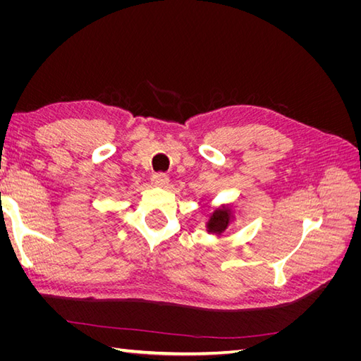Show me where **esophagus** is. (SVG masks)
Returning <instances> with one entry per match:
<instances>
[{
	"mask_svg": "<svg viewBox=\"0 0 361 361\" xmlns=\"http://www.w3.org/2000/svg\"><path fill=\"white\" fill-rule=\"evenodd\" d=\"M152 180H154L157 187H167V185L170 183V178L167 176L166 173H155L154 178H152Z\"/></svg>",
	"mask_w": 361,
	"mask_h": 361,
	"instance_id": "1",
	"label": "esophagus"
}]
</instances>
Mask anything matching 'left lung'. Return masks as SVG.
I'll return each mask as SVG.
<instances>
[{"instance_id": "1", "label": "left lung", "mask_w": 361, "mask_h": 361, "mask_svg": "<svg viewBox=\"0 0 361 361\" xmlns=\"http://www.w3.org/2000/svg\"><path fill=\"white\" fill-rule=\"evenodd\" d=\"M232 220H233V215H232L231 207L228 206L218 207V209L214 211V214L209 218V221H207V224H206L207 232L220 235L226 231Z\"/></svg>"}]
</instances>
